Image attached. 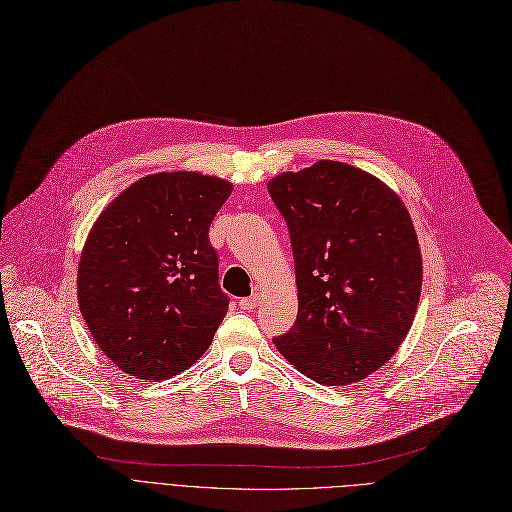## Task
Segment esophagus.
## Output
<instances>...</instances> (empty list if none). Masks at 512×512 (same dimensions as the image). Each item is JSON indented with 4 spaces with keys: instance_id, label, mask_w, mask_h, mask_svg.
<instances>
[{
    "instance_id": "esophagus-1",
    "label": "esophagus",
    "mask_w": 512,
    "mask_h": 512,
    "mask_svg": "<svg viewBox=\"0 0 512 512\" xmlns=\"http://www.w3.org/2000/svg\"><path fill=\"white\" fill-rule=\"evenodd\" d=\"M258 305H260V297H258V295H252V297H246V299L240 301V307H242V309H248V311H250V309H256Z\"/></svg>"
}]
</instances>
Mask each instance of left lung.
I'll return each mask as SVG.
<instances>
[{
    "label": "left lung",
    "instance_id": "8db88e82",
    "mask_svg": "<svg viewBox=\"0 0 512 512\" xmlns=\"http://www.w3.org/2000/svg\"><path fill=\"white\" fill-rule=\"evenodd\" d=\"M268 192L289 225L299 301L274 346L318 383L367 379L396 355L420 301L406 205L377 176L332 160L274 176Z\"/></svg>",
    "mask_w": 512,
    "mask_h": 512
}]
</instances>
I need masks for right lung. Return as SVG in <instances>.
I'll list each match as a JSON object with an SVG mask.
<instances>
[{
  "instance_id": "right-lung-1",
  "label": "right lung",
  "mask_w": 512,
  "mask_h": 512,
  "mask_svg": "<svg viewBox=\"0 0 512 512\" xmlns=\"http://www.w3.org/2000/svg\"><path fill=\"white\" fill-rule=\"evenodd\" d=\"M233 184L201 172L139 178L104 207L77 264V303L112 365L170 379L199 361L227 313L209 227Z\"/></svg>"
}]
</instances>
